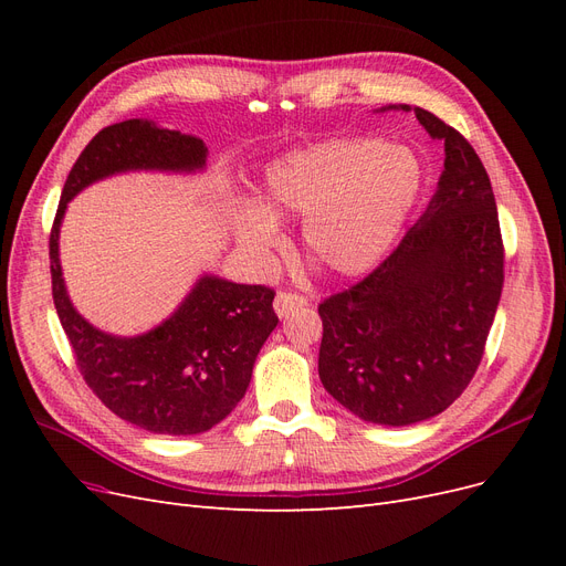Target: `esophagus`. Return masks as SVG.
<instances>
[{
	"label": "esophagus",
	"instance_id": "esophagus-1",
	"mask_svg": "<svg viewBox=\"0 0 566 566\" xmlns=\"http://www.w3.org/2000/svg\"><path fill=\"white\" fill-rule=\"evenodd\" d=\"M306 304H310V300H306L304 295L290 293V290H281V293L276 295V300H273V310H276V314L283 318L290 312L302 310V306H306Z\"/></svg>",
	"mask_w": 566,
	"mask_h": 566
}]
</instances>
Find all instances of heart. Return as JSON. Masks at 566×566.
I'll use <instances>...</instances> for the list:
<instances>
[{
    "instance_id": "heart-1",
    "label": "heart",
    "mask_w": 566,
    "mask_h": 566,
    "mask_svg": "<svg viewBox=\"0 0 566 566\" xmlns=\"http://www.w3.org/2000/svg\"><path fill=\"white\" fill-rule=\"evenodd\" d=\"M420 165L380 139H337L293 150L266 169L262 210L245 205L235 231L254 254L279 241L271 219L306 217V260L335 276H358L397 241L420 191Z\"/></svg>"
}]
</instances>
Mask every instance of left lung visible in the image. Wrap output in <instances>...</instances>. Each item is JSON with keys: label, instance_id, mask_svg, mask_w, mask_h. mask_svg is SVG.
<instances>
[{"label": "left lung", "instance_id": "obj_1", "mask_svg": "<svg viewBox=\"0 0 566 566\" xmlns=\"http://www.w3.org/2000/svg\"><path fill=\"white\" fill-rule=\"evenodd\" d=\"M413 111L447 150L430 208L366 279L318 304L323 387L354 416L391 427L432 418L465 391L505 279L482 160L458 129Z\"/></svg>", "mask_w": 566, "mask_h": 566}]
</instances>
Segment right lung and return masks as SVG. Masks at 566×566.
Instances as JSON below:
<instances>
[{
  "label": "right lung",
  "instance_id": "right-lung-1",
  "mask_svg": "<svg viewBox=\"0 0 566 566\" xmlns=\"http://www.w3.org/2000/svg\"><path fill=\"white\" fill-rule=\"evenodd\" d=\"M208 158L196 136L125 119L84 146L65 179L49 235L51 295L84 382L115 416L153 434H200L224 420L252 378L254 358L279 316L273 290L202 276L156 331L113 337L84 321L67 300L59 229L65 205L84 186L127 169L191 172Z\"/></svg>",
  "mask_w": 566,
  "mask_h": 566
}]
</instances>
